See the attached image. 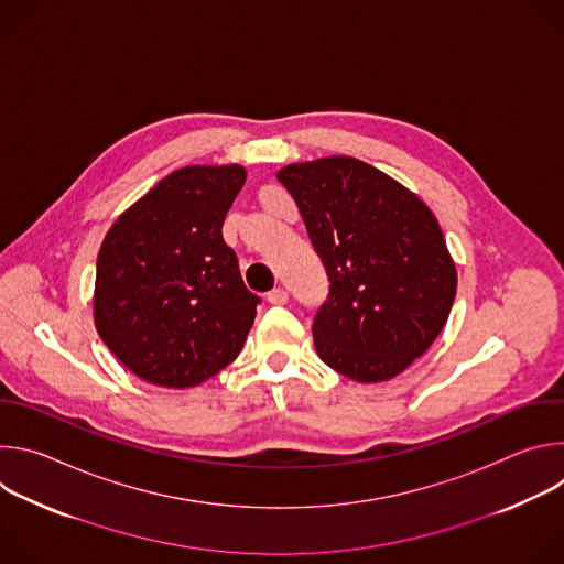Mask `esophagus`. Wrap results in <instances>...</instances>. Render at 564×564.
I'll use <instances>...</instances> for the list:
<instances>
[{
    "instance_id": "34e87169",
    "label": "esophagus",
    "mask_w": 564,
    "mask_h": 564,
    "mask_svg": "<svg viewBox=\"0 0 564 564\" xmlns=\"http://www.w3.org/2000/svg\"><path fill=\"white\" fill-rule=\"evenodd\" d=\"M268 303H272V305H283V303H288V292L283 290V288H274L272 292H268Z\"/></svg>"
}]
</instances>
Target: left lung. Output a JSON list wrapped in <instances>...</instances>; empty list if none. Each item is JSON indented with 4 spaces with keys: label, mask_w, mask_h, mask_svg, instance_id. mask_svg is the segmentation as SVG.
<instances>
[{
    "label": "left lung",
    "mask_w": 564,
    "mask_h": 564,
    "mask_svg": "<svg viewBox=\"0 0 564 564\" xmlns=\"http://www.w3.org/2000/svg\"><path fill=\"white\" fill-rule=\"evenodd\" d=\"M326 265L330 296L314 316L321 361L379 383L422 357L451 314L455 261L417 194L350 155L279 170Z\"/></svg>",
    "instance_id": "1"
}]
</instances>
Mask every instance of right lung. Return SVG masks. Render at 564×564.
<instances>
[{"mask_svg":"<svg viewBox=\"0 0 564 564\" xmlns=\"http://www.w3.org/2000/svg\"><path fill=\"white\" fill-rule=\"evenodd\" d=\"M243 165H189L155 183L109 227L94 288L105 346L140 379L192 388L231 364L257 303L223 240Z\"/></svg>","mask_w":564,"mask_h":564,"instance_id":"right-lung-1","label":"right lung"}]
</instances>
